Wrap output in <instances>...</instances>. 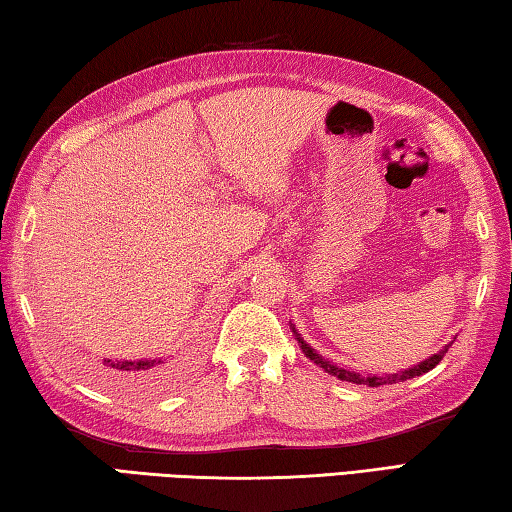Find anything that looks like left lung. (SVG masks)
<instances>
[{
    "mask_svg": "<svg viewBox=\"0 0 512 512\" xmlns=\"http://www.w3.org/2000/svg\"><path fill=\"white\" fill-rule=\"evenodd\" d=\"M291 332H293V336H296V339H298V345H300V350L305 352V357H307L309 361H314L318 368H323V370L327 372V375L339 377L341 381H352V384L370 386V388L386 386V384H397V381H406V379H413V377H420V375H424V372L433 370V368L438 366L440 361H443V357L447 354V350L452 348V343L456 341V336H454V341H449L447 345H443V350H438L436 354H431L429 359H424V361H420V363H415V366H411V368H404V370H397V372H384V375H361V372H354V370H348V368L336 366V363H332L329 359H325L323 354H318L314 348H311V345H309L305 339H302V336L298 334L296 325H293V323H291Z\"/></svg>",
    "mask_w": 512,
    "mask_h": 512,
    "instance_id": "8db88e82",
    "label": "left lung"
}]
</instances>
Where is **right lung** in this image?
<instances>
[{"instance_id": "right-lung-1", "label": "right lung", "mask_w": 512, "mask_h": 512, "mask_svg": "<svg viewBox=\"0 0 512 512\" xmlns=\"http://www.w3.org/2000/svg\"><path fill=\"white\" fill-rule=\"evenodd\" d=\"M178 361L167 359H103V363H90V377L101 381L112 391L146 395L160 391L176 377Z\"/></svg>"}]
</instances>
